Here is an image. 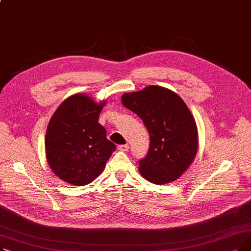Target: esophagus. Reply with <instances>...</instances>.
<instances>
[{"mask_svg": "<svg viewBox=\"0 0 251 251\" xmlns=\"http://www.w3.org/2000/svg\"><path fill=\"white\" fill-rule=\"evenodd\" d=\"M118 150L121 151H127L129 150V146L128 144H120V146H118Z\"/></svg>", "mask_w": 251, "mask_h": 251, "instance_id": "34e87169", "label": "esophagus"}]
</instances>
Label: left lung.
<instances>
[{
	"label": "left lung",
	"mask_w": 251,
	"mask_h": 251,
	"mask_svg": "<svg viewBox=\"0 0 251 251\" xmlns=\"http://www.w3.org/2000/svg\"><path fill=\"white\" fill-rule=\"evenodd\" d=\"M122 102L138 115L150 134L149 151L139 161L141 175L160 185L177 180L197 151V128L185 102L155 85L123 95Z\"/></svg>",
	"instance_id": "8db88e82"
}]
</instances>
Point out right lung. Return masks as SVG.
Here are the masks:
<instances>
[{"label": "right lung", "instance_id": "right-lung-1", "mask_svg": "<svg viewBox=\"0 0 251 251\" xmlns=\"http://www.w3.org/2000/svg\"><path fill=\"white\" fill-rule=\"evenodd\" d=\"M104 101L85 95L64 100L52 115L46 134V154L50 169L63 181L82 186L94 181L105 167L116 146L99 123Z\"/></svg>", "mask_w": 251, "mask_h": 251}]
</instances>
